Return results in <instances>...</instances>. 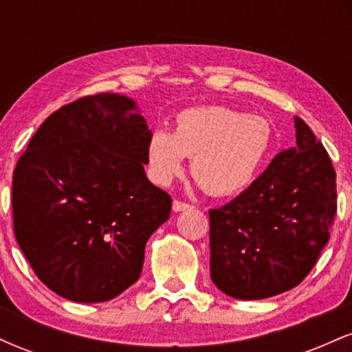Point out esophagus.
Returning a JSON list of instances; mask_svg holds the SVG:
<instances>
[{"label":"esophagus","mask_w":352,"mask_h":352,"mask_svg":"<svg viewBox=\"0 0 352 352\" xmlns=\"http://www.w3.org/2000/svg\"><path fill=\"white\" fill-rule=\"evenodd\" d=\"M190 208H193V205L187 204V201L173 200V212H184V210H190Z\"/></svg>","instance_id":"34e87169"}]
</instances>
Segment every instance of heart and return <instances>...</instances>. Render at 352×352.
Masks as SVG:
<instances>
[{
    "label": "heart",
    "mask_w": 352,
    "mask_h": 352,
    "mask_svg": "<svg viewBox=\"0 0 352 352\" xmlns=\"http://www.w3.org/2000/svg\"><path fill=\"white\" fill-rule=\"evenodd\" d=\"M273 145L272 124L225 106L182 111L175 131H153L147 145L152 179L167 185L192 157V175L212 195H233L253 184Z\"/></svg>",
    "instance_id": "obj_1"
}]
</instances>
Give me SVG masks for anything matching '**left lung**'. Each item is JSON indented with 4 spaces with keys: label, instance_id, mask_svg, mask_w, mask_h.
Returning a JSON list of instances; mask_svg holds the SVG:
<instances>
[{
    "label": "left lung",
    "instance_id": "obj_1",
    "mask_svg": "<svg viewBox=\"0 0 352 352\" xmlns=\"http://www.w3.org/2000/svg\"><path fill=\"white\" fill-rule=\"evenodd\" d=\"M296 144L281 151L243 193L210 210V270L236 300H263L308 276L336 215V172L300 117Z\"/></svg>",
    "mask_w": 352,
    "mask_h": 352
}]
</instances>
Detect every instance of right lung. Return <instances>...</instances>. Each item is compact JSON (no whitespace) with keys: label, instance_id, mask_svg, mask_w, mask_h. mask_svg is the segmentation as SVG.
Wrapping results in <instances>:
<instances>
[{"label":"right lung","instance_id":"right-lung-1","mask_svg":"<svg viewBox=\"0 0 352 352\" xmlns=\"http://www.w3.org/2000/svg\"><path fill=\"white\" fill-rule=\"evenodd\" d=\"M152 132L134 100L87 96L47 117L13 173V227L36 276L100 302L139 280L145 243L172 197L144 172Z\"/></svg>","mask_w":352,"mask_h":352}]
</instances>
